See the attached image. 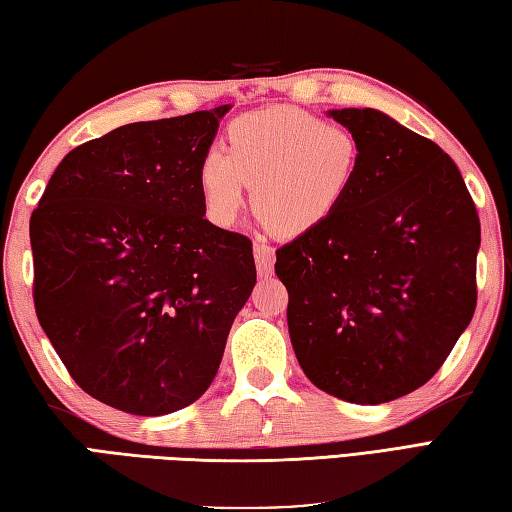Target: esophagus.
<instances>
[{
    "instance_id": "1",
    "label": "esophagus",
    "mask_w": 512,
    "mask_h": 512,
    "mask_svg": "<svg viewBox=\"0 0 512 512\" xmlns=\"http://www.w3.org/2000/svg\"><path fill=\"white\" fill-rule=\"evenodd\" d=\"M253 253H255L257 273L259 275H271L273 273V262H275V248L264 244V241H255Z\"/></svg>"
}]
</instances>
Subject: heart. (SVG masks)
<instances>
[{
  "instance_id": "heart-1",
  "label": "heart",
  "mask_w": 512,
  "mask_h": 512,
  "mask_svg": "<svg viewBox=\"0 0 512 512\" xmlns=\"http://www.w3.org/2000/svg\"><path fill=\"white\" fill-rule=\"evenodd\" d=\"M360 163L362 143L351 127L297 107H271L232 120L228 150L206 147L197 181L217 226L235 224L250 183L259 219L277 235L300 237L338 215Z\"/></svg>"
}]
</instances>
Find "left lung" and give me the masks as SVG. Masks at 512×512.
Wrapping results in <instances>:
<instances>
[{
	"instance_id": "obj_1",
	"label": "left lung",
	"mask_w": 512,
	"mask_h": 512,
	"mask_svg": "<svg viewBox=\"0 0 512 512\" xmlns=\"http://www.w3.org/2000/svg\"><path fill=\"white\" fill-rule=\"evenodd\" d=\"M362 143L351 197L329 224L277 250L288 333L306 378L342 401L414 392L477 306L481 228L459 167L378 109H331Z\"/></svg>"
}]
</instances>
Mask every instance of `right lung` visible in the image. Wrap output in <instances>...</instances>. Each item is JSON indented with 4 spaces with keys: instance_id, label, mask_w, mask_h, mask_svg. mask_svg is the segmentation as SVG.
<instances>
[{
    "instance_id": "1",
    "label": "right lung",
    "mask_w": 512,
    "mask_h": 512,
    "mask_svg": "<svg viewBox=\"0 0 512 512\" xmlns=\"http://www.w3.org/2000/svg\"><path fill=\"white\" fill-rule=\"evenodd\" d=\"M228 109L78 145L31 215L37 320L71 378L120 412L197 401L255 286L253 244L210 224L197 181Z\"/></svg>"
}]
</instances>
